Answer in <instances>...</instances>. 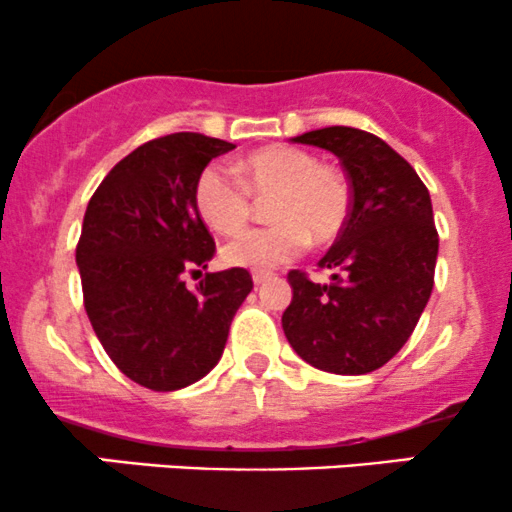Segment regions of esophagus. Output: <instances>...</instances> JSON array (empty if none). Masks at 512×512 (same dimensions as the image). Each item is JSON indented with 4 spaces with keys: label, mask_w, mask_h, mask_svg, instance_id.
<instances>
[{
    "label": "esophagus",
    "mask_w": 512,
    "mask_h": 512,
    "mask_svg": "<svg viewBox=\"0 0 512 512\" xmlns=\"http://www.w3.org/2000/svg\"><path fill=\"white\" fill-rule=\"evenodd\" d=\"M269 279H272V274H267V272H255V274H252V282H255L257 286L269 282Z\"/></svg>",
    "instance_id": "34e87169"
}]
</instances>
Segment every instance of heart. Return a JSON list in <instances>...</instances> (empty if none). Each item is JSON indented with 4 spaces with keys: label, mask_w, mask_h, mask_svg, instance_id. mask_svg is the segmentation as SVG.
Returning <instances> with one entry per match:
<instances>
[{
    "label": "heart",
    "mask_w": 512,
    "mask_h": 512,
    "mask_svg": "<svg viewBox=\"0 0 512 512\" xmlns=\"http://www.w3.org/2000/svg\"><path fill=\"white\" fill-rule=\"evenodd\" d=\"M243 182L211 165L194 187L196 211L216 233L230 235L250 218V192L272 196L269 218L277 223L250 228L223 245V262L243 269H274L294 260L311 235L328 243L350 213V182L338 167L320 165L313 153L291 145H269L240 162Z\"/></svg>",
    "instance_id": "obj_1"
}]
</instances>
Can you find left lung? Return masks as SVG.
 Here are the masks:
<instances>
[{
	"label": "left lung",
	"instance_id": "obj_1",
	"mask_svg": "<svg viewBox=\"0 0 512 512\" xmlns=\"http://www.w3.org/2000/svg\"><path fill=\"white\" fill-rule=\"evenodd\" d=\"M333 153L350 179V213L318 267L330 284L289 272L282 328L296 355L330 374H369L406 345L432 294L437 262L428 187L374 133L330 126L291 138Z\"/></svg>",
	"mask_w": 512,
	"mask_h": 512
}]
</instances>
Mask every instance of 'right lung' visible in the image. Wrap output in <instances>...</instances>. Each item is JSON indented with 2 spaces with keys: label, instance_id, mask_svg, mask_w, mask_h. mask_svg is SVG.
<instances>
[{
  "label": "right lung",
  "instance_id": "obj_1",
  "mask_svg": "<svg viewBox=\"0 0 512 512\" xmlns=\"http://www.w3.org/2000/svg\"><path fill=\"white\" fill-rule=\"evenodd\" d=\"M233 148L201 133L155 138L123 157L89 199L77 243L84 308L111 362L145 389L204 379L252 291L240 267L209 272L196 291L184 282L216 255L196 211V179Z\"/></svg>",
  "mask_w": 512,
  "mask_h": 512
}]
</instances>
